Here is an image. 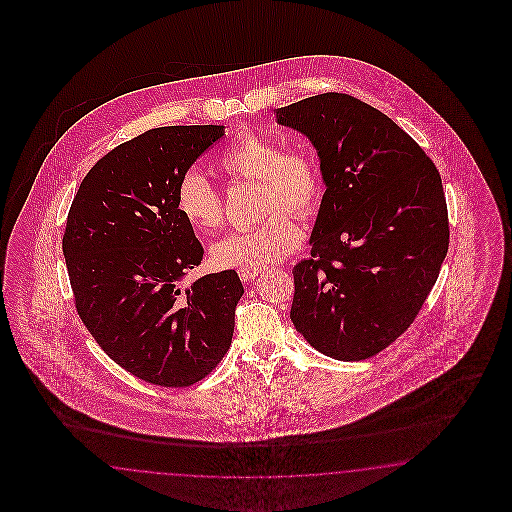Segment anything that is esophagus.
Instances as JSON below:
<instances>
[{
	"instance_id": "1",
	"label": "esophagus",
	"mask_w": 512,
	"mask_h": 512,
	"mask_svg": "<svg viewBox=\"0 0 512 512\" xmlns=\"http://www.w3.org/2000/svg\"><path fill=\"white\" fill-rule=\"evenodd\" d=\"M263 272V268L261 266H244V268H238V276L242 281H251V279L257 278L259 274Z\"/></svg>"
}]
</instances>
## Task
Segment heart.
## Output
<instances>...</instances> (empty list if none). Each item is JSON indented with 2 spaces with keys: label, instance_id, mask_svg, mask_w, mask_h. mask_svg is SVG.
Instances as JSON below:
<instances>
[{
  "label": "heart",
  "instance_id": "obj_1",
  "mask_svg": "<svg viewBox=\"0 0 512 512\" xmlns=\"http://www.w3.org/2000/svg\"><path fill=\"white\" fill-rule=\"evenodd\" d=\"M217 169L234 182L261 184V214L255 229L231 234L212 248L221 268H244L281 261L302 244L304 233L295 217L315 216L325 199V172L319 155L306 144L283 148L278 140L240 133L217 155ZM176 208L202 234L225 225V202L201 172L189 171L176 189Z\"/></svg>",
  "mask_w": 512,
  "mask_h": 512
}]
</instances>
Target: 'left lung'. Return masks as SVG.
Returning a JSON list of instances; mask_svg holds the SVG:
<instances>
[{"instance_id": "8db88e82", "label": "left lung", "mask_w": 512, "mask_h": 512, "mask_svg": "<svg viewBox=\"0 0 512 512\" xmlns=\"http://www.w3.org/2000/svg\"><path fill=\"white\" fill-rule=\"evenodd\" d=\"M325 172L311 257L293 268L291 321L326 357L364 360L413 325L449 249L434 161L387 114L328 92L276 110Z\"/></svg>"}]
</instances>
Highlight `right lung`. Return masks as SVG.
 <instances>
[{"instance_id": "1", "label": "right lung", "mask_w": 512, "mask_h": 512, "mask_svg": "<svg viewBox=\"0 0 512 512\" xmlns=\"http://www.w3.org/2000/svg\"><path fill=\"white\" fill-rule=\"evenodd\" d=\"M223 125H169L103 155L69 208L62 248L78 317L124 370L159 387L199 383L221 362L244 295L234 270L182 287L204 249L176 208L187 169Z\"/></svg>"}]
</instances>
